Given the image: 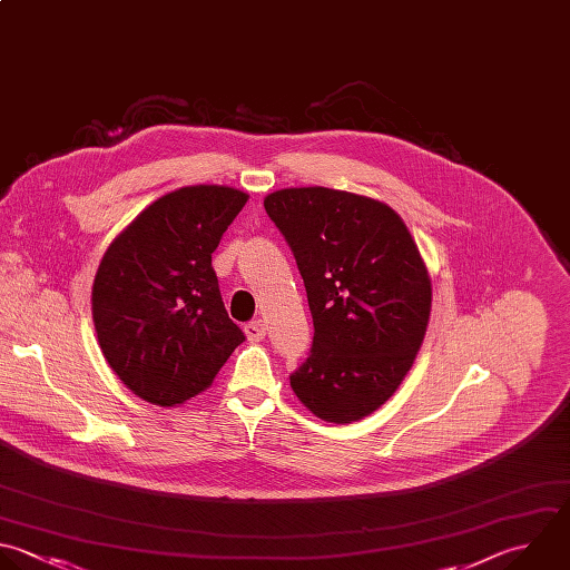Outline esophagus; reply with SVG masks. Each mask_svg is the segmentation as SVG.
<instances>
[{
    "label": "esophagus",
    "mask_w": 570,
    "mask_h": 570,
    "mask_svg": "<svg viewBox=\"0 0 570 570\" xmlns=\"http://www.w3.org/2000/svg\"><path fill=\"white\" fill-rule=\"evenodd\" d=\"M245 334H247V338L252 341V343H258V341H263L265 338V323L263 321H249L247 325H245Z\"/></svg>",
    "instance_id": "esophagus-1"
}]
</instances>
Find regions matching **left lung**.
I'll return each instance as SVG.
<instances>
[{"label":"left lung","instance_id":"obj_1","mask_svg":"<svg viewBox=\"0 0 570 570\" xmlns=\"http://www.w3.org/2000/svg\"><path fill=\"white\" fill-rule=\"evenodd\" d=\"M265 212L296 258L314 318L292 390L323 421H358L394 394L423 343L432 289L421 254L399 214L365 196L281 189Z\"/></svg>","mask_w":570,"mask_h":570}]
</instances>
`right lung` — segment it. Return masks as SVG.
<instances>
[{
  "instance_id": "1",
  "label": "right lung",
  "mask_w": 570,
  "mask_h": 570,
  "mask_svg": "<svg viewBox=\"0 0 570 570\" xmlns=\"http://www.w3.org/2000/svg\"><path fill=\"white\" fill-rule=\"evenodd\" d=\"M247 194L183 187L149 205L107 249L94 283L105 358L140 399L169 407L207 390L245 341L212 267Z\"/></svg>"
}]
</instances>
